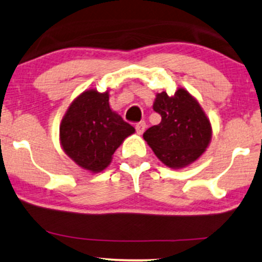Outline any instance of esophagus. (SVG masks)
I'll list each match as a JSON object with an SVG mask.
<instances>
[{
	"label": "esophagus",
	"mask_w": 262,
	"mask_h": 262,
	"mask_svg": "<svg viewBox=\"0 0 262 262\" xmlns=\"http://www.w3.org/2000/svg\"><path fill=\"white\" fill-rule=\"evenodd\" d=\"M135 128H136L138 135H142L144 132V130H146V122H144V121L137 122L136 126H135Z\"/></svg>",
	"instance_id": "obj_1"
}]
</instances>
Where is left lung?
<instances>
[{
  "label": "left lung",
  "instance_id": "obj_1",
  "mask_svg": "<svg viewBox=\"0 0 262 262\" xmlns=\"http://www.w3.org/2000/svg\"><path fill=\"white\" fill-rule=\"evenodd\" d=\"M153 109L160 114L161 121L148 128L143 138L165 165L179 169L204 153L211 138V126L186 90H177L172 97L158 93Z\"/></svg>",
  "mask_w": 262,
  "mask_h": 262
}]
</instances>
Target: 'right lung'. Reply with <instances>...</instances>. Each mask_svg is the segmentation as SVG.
Here are the masks:
<instances>
[{"instance_id":"right-lung-1","label":"right lung","mask_w":262,"mask_h":262,"mask_svg":"<svg viewBox=\"0 0 262 262\" xmlns=\"http://www.w3.org/2000/svg\"><path fill=\"white\" fill-rule=\"evenodd\" d=\"M134 126L112 112L108 92L85 91L72 103L59 126L66 153L83 169L98 172L111 163L113 154Z\"/></svg>"}]
</instances>
